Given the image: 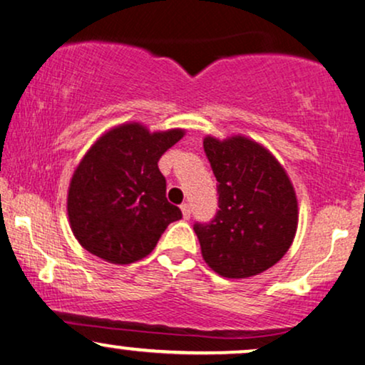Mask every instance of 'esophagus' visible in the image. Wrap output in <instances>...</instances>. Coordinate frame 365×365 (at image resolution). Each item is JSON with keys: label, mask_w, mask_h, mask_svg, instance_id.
<instances>
[{"label": "esophagus", "mask_w": 365, "mask_h": 365, "mask_svg": "<svg viewBox=\"0 0 365 365\" xmlns=\"http://www.w3.org/2000/svg\"><path fill=\"white\" fill-rule=\"evenodd\" d=\"M181 210H182V217L187 220V218L191 217V207H190V203H182V205H181Z\"/></svg>", "instance_id": "34e87169"}]
</instances>
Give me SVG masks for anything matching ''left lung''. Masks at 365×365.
<instances>
[{
	"instance_id": "left-lung-1",
	"label": "left lung",
	"mask_w": 365,
	"mask_h": 365,
	"mask_svg": "<svg viewBox=\"0 0 365 365\" xmlns=\"http://www.w3.org/2000/svg\"><path fill=\"white\" fill-rule=\"evenodd\" d=\"M217 178L218 210L192 225L208 267L227 278L258 275L282 259L297 229V200L275 157L234 136L203 141Z\"/></svg>"
}]
</instances>
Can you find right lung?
<instances>
[{
  "label": "right lung",
  "instance_id": "add662e5",
  "mask_svg": "<svg viewBox=\"0 0 365 365\" xmlns=\"http://www.w3.org/2000/svg\"><path fill=\"white\" fill-rule=\"evenodd\" d=\"M182 135L123 124L88 150L68 191L71 230L85 250L114 264L135 263L152 252L167 225L182 218L165 198L158 169L160 157Z\"/></svg>",
  "mask_w": 365,
  "mask_h": 365
}]
</instances>
